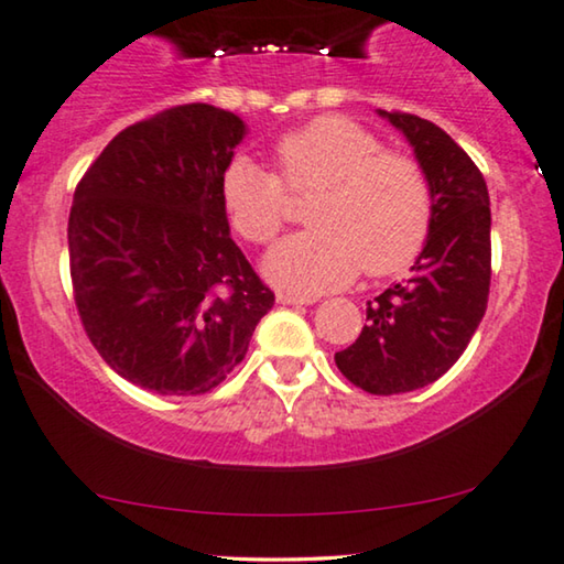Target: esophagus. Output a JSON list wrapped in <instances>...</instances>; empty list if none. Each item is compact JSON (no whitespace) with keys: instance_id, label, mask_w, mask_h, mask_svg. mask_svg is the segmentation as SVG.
<instances>
[{"instance_id":"obj_1","label":"esophagus","mask_w":564,"mask_h":564,"mask_svg":"<svg viewBox=\"0 0 564 564\" xmlns=\"http://www.w3.org/2000/svg\"><path fill=\"white\" fill-rule=\"evenodd\" d=\"M276 302H280V305H312L315 297H300V294L280 292V294H276Z\"/></svg>"}]
</instances>
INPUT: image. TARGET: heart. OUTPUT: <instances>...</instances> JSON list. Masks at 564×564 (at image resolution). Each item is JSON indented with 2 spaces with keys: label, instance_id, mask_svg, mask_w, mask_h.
Listing matches in <instances>:
<instances>
[{
  "label": "heart",
  "instance_id": "b5f03b06",
  "mask_svg": "<svg viewBox=\"0 0 564 564\" xmlns=\"http://www.w3.org/2000/svg\"><path fill=\"white\" fill-rule=\"evenodd\" d=\"M280 176L247 155L221 173V204L231 227L252 245H270L288 219V192H317L310 229L280 241L264 259L274 284L327 292L355 274H395L426 247L433 192L426 171L386 151L368 128L343 116L310 120L274 143Z\"/></svg>",
  "mask_w": 564,
  "mask_h": 564
}]
</instances>
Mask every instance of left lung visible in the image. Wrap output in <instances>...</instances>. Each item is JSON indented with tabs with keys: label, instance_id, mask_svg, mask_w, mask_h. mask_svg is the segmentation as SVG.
<instances>
[{
	"label": "left lung",
	"instance_id": "obj_1",
	"mask_svg": "<svg viewBox=\"0 0 564 564\" xmlns=\"http://www.w3.org/2000/svg\"><path fill=\"white\" fill-rule=\"evenodd\" d=\"M426 171L433 221L409 280L368 302L366 327L335 362L372 395L409 393L462 358L487 312L491 212L487 181L452 135L411 112H386Z\"/></svg>",
	"mask_w": 564,
	"mask_h": 564
}]
</instances>
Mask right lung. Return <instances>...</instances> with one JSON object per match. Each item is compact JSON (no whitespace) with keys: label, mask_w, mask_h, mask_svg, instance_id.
Listing matches in <instances>:
<instances>
[{"label":"right lung","mask_w":564,"mask_h":564,"mask_svg":"<svg viewBox=\"0 0 564 564\" xmlns=\"http://www.w3.org/2000/svg\"><path fill=\"white\" fill-rule=\"evenodd\" d=\"M245 133L229 110L169 108L112 138L75 188L77 315L100 358L145 391L209 393L274 305L221 204V173Z\"/></svg>","instance_id":"obj_1"}]
</instances>
